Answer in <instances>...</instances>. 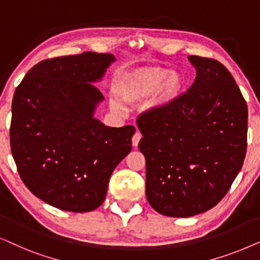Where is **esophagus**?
Returning a JSON list of instances; mask_svg holds the SVG:
<instances>
[{
	"label": "esophagus",
	"instance_id": "obj_1",
	"mask_svg": "<svg viewBox=\"0 0 260 260\" xmlns=\"http://www.w3.org/2000/svg\"><path fill=\"white\" fill-rule=\"evenodd\" d=\"M141 140H142V134L140 133V131H136V133H135V135L133 136V145H134V147H137V145L140 144Z\"/></svg>",
	"mask_w": 260,
	"mask_h": 260
}]
</instances>
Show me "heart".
I'll use <instances>...</instances> for the list:
<instances>
[{"label": "heart", "instance_id": "b5f03b06", "mask_svg": "<svg viewBox=\"0 0 260 260\" xmlns=\"http://www.w3.org/2000/svg\"><path fill=\"white\" fill-rule=\"evenodd\" d=\"M184 88V78L177 71L165 67H147L124 74L117 84V94L127 104H136L155 94L157 105H169L180 97ZM117 111L122 106L112 104Z\"/></svg>", "mask_w": 260, "mask_h": 260}]
</instances>
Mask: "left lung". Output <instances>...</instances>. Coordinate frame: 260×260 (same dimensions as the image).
I'll return each mask as SVG.
<instances>
[{"label": "left lung", "mask_w": 260, "mask_h": 260, "mask_svg": "<svg viewBox=\"0 0 260 260\" xmlns=\"http://www.w3.org/2000/svg\"><path fill=\"white\" fill-rule=\"evenodd\" d=\"M188 59L197 69L193 85L137 119L148 202L159 214L176 218L218 205L247 149V104L232 74L215 59Z\"/></svg>", "instance_id": "left-lung-1"}]
</instances>
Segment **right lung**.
I'll return each instance as SVG.
<instances>
[{
	"label": "right lung",
	"mask_w": 260,
	"mask_h": 260,
	"mask_svg": "<svg viewBox=\"0 0 260 260\" xmlns=\"http://www.w3.org/2000/svg\"><path fill=\"white\" fill-rule=\"evenodd\" d=\"M112 61V54L94 52L42 60L14 93L10 149L17 172L35 197L62 211L98 208L112 172L131 151L135 126L93 118L103 94L91 83Z\"/></svg>",
	"instance_id": "add662e5"
}]
</instances>
